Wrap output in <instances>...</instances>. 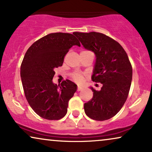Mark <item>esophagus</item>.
<instances>
[{"label":"esophagus","mask_w":152,"mask_h":152,"mask_svg":"<svg viewBox=\"0 0 152 152\" xmlns=\"http://www.w3.org/2000/svg\"><path fill=\"white\" fill-rule=\"evenodd\" d=\"M82 90H83V87H82V86H78V87H77V91H82Z\"/></svg>","instance_id":"esophagus-1"}]
</instances>
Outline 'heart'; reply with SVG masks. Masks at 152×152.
Wrapping results in <instances>:
<instances>
[{
  "label": "heart",
  "instance_id": "heart-1",
  "mask_svg": "<svg viewBox=\"0 0 152 152\" xmlns=\"http://www.w3.org/2000/svg\"><path fill=\"white\" fill-rule=\"evenodd\" d=\"M72 79L77 83H81L83 80V75L79 73L72 74Z\"/></svg>",
  "mask_w": 152,
  "mask_h": 152
}]
</instances>
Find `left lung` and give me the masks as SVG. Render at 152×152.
<instances>
[{"label":"left lung","instance_id":"1","mask_svg":"<svg viewBox=\"0 0 152 152\" xmlns=\"http://www.w3.org/2000/svg\"><path fill=\"white\" fill-rule=\"evenodd\" d=\"M73 34L86 50L95 54L91 79L102 84L100 91L90 87L94 96L84 103V112L92 119H109L119 112L129 95L133 76L129 57L119 42L105 34L97 32Z\"/></svg>","mask_w":152,"mask_h":152}]
</instances>
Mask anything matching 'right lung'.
<instances>
[{"label": "right lung", "mask_w": 152, "mask_h": 152, "mask_svg": "<svg viewBox=\"0 0 152 152\" xmlns=\"http://www.w3.org/2000/svg\"><path fill=\"white\" fill-rule=\"evenodd\" d=\"M74 45L80 47V43L72 34L50 33L33 43L23 57L20 75L25 96L33 111L44 119L64 117L77 89L69 80L61 85L52 81L54 69L62 66L65 55Z\"/></svg>", "instance_id": "add662e5"}]
</instances>
